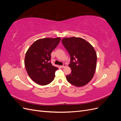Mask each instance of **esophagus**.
I'll list each match as a JSON object with an SVG mask.
<instances>
[{
  "label": "esophagus",
  "instance_id": "34e87169",
  "mask_svg": "<svg viewBox=\"0 0 121 121\" xmlns=\"http://www.w3.org/2000/svg\"><path fill=\"white\" fill-rule=\"evenodd\" d=\"M65 67H66V65H65V64H64L63 65H61V67L62 68H65Z\"/></svg>",
  "mask_w": 121,
  "mask_h": 121
}]
</instances>
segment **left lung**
Masks as SVG:
<instances>
[{
  "label": "left lung",
  "mask_w": 121,
  "mask_h": 121,
  "mask_svg": "<svg viewBox=\"0 0 121 121\" xmlns=\"http://www.w3.org/2000/svg\"><path fill=\"white\" fill-rule=\"evenodd\" d=\"M61 42L71 56L69 66L72 72L66 76L67 80L77 87L85 86L92 79L95 72V50L89 42L81 38H65Z\"/></svg>",
  "instance_id": "1"
}]
</instances>
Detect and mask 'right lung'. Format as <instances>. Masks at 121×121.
I'll return each instance as SVG.
<instances>
[{"mask_svg": "<svg viewBox=\"0 0 121 121\" xmlns=\"http://www.w3.org/2000/svg\"><path fill=\"white\" fill-rule=\"evenodd\" d=\"M60 37L45 38L36 40L29 47L25 57L28 75L36 83L46 85L52 82L58 69L50 62L51 53L60 41Z\"/></svg>", "mask_w": 121, "mask_h": 121, "instance_id": "obj_1", "label": "right lung"}]
</instances>
